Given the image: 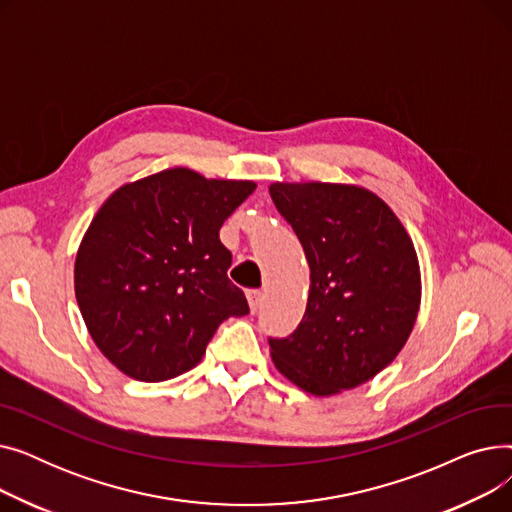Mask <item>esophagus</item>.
<instances>
[{"instance_id": "1", "label": "esophagus", "mask_w": 512, "mask_h": 512, "mask_svg": "<svg viewBox=\"0 0 512 512\" xmlns=\"http://www.w3.org/2000/svg\"><path fill=\"white\" fill-rule=\"evenodd\" d=\"M247 301H249L251 311L255 313V311L261 307V301H263V294H261V290H249V292H247Z\"/></svg>"}]
</instances>
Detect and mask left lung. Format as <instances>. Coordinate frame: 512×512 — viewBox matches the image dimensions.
Returning <instances> with one entry per match:
<instances>
[{
	"instance_id": "8db88e82",
	"label": "left lung",
	"mask_w": 512,
	"mask_h": 512,
	"mask_svg": "<svg viewBox=\"0 0 512 512\" xmlns=\"http://www.w3.org/2000/svg\"><path fill=\"white\" fill-rule=\"evenodd\" d=\"M270 195L311 270L301 324L286 338H267L272 359L309 394L357 388L396 359L415 326L413 242L392 209L359 186L276 182Z\"/></svg>"
}]
</instances>
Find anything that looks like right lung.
<instances>
[{
	"mask_svg": "<svg viewBox=\"0 0 512 512\" xmlns=\"http://www.w3.org/2000/svg\"><path fill=\"white\" fill-rule=\"evenodd\" d=\"M253 191L249 180L172 168L101 205L80 242L74 290L91 338L122 373L176 378L203 359L224 319L249 313L220 228Z\"/></svg>",
	"mask_w": 512,
	"mask_h": 512,
	"instance_id": "right-lung-1",
	"label": "right lung"
}]
</instances>
